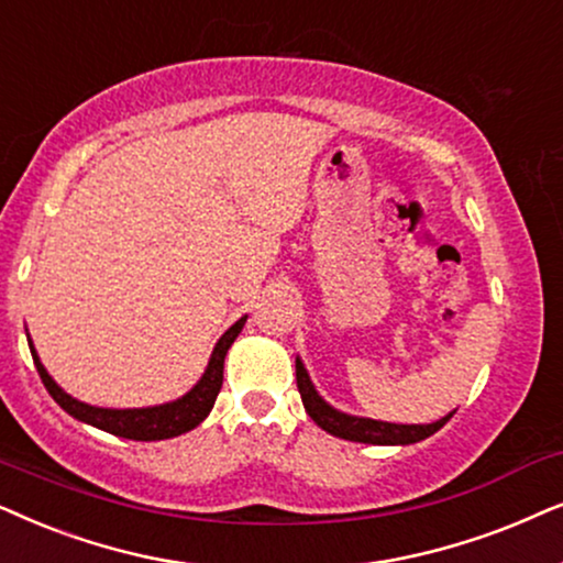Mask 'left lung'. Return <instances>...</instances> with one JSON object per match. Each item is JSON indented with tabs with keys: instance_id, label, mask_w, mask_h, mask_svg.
I'll return each mask as SVG.
<instances>
[{
	"instance_id": "left-lung-1",
	"label": "left lung",
	"mask_w": 563,
	"mask_h": 563,
	"mask_svg": "<svg viewBox=\"0 0 563 563\" xmlns=\"http://www.w3.org/2000/svg\"><path fill=\"white\" fill-rule=\"evenodd\" d=\"M296 384L298 394H301V401L309 417L317 422L321 430L342 440H352V443H368V445H409L419 443V440L430 438L443 427L451 415L438 419L432 424H391V422H378V419H365V417H350L342 415L329 407V404L317 394V388L309 380V373H306L301 360H296Z\"/></svg>"
}]
</instances>
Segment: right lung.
Instances as JSON below:
<instances>
[{"mask_svg":"<svg viewBox=\"0 0 563 563\" xmlns=\"http://www.w3.org/2000/svg\"><path fill=\"white\" fill-rule=\"evenodd\" d=\"M244 321L246 317H242L234 327L227 329V334H223L219 344L213 347V355L208 360L203 378L195 384L192 391H187L183 399L162 404V407H148V409H100V407H89L85 401L71 399L64 388L56 386V380L48 376L46 368H43V363L37 360V352L33 350V342L27 344H30V352H33L37 376H41L43 386H46V391L54 396L58 407L69 411L71 417H77L79 422L100 427V430L118 434V438L146 440L148 443V440L177 438V434L192 430V427H198L208 417V411L213 409L216 396H219L221 384H223V357H227L231 342L236 340L239 332H242Z\"/></svg>","mask_w":563,"mask_h":563,"instance_id":"1","label":"right lung"}]
</instances>
